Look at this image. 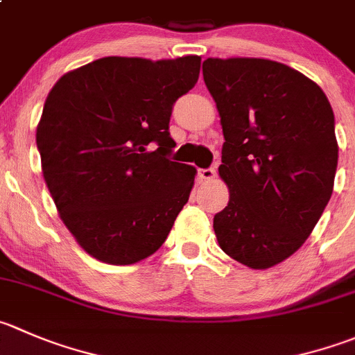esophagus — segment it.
I'll return each instance as SVG.
<instances>
[{
    "label": "esophagus",
    "instance_id": "esophagus-1",
    "mask_svg": "<svg viewBox=\"0 0 355 355\" xmlns=\"http://www.w3.org/2000/svg\"><path fill=\"white\" fill-rule=\"evenodd\" d=\"M215 175H216L215 168H201V170H199V177H201V180H206V182L213 180Z\"/></svg>",
    "mask_w": 355,
    "mask_h": 355
}]
</instances>
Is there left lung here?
I'll return each mask as SVG.
<instances>
[{"instance_id":"obj_1","label":"left lung","mask_w":355,"mask_h":355,"mask_svg":"<svg viewBox=\"0 0 355 355\" xmlns=\"http://www.w3.org/2000/svg\"><path fill=\"white\" fill-rule=\"evenodd\" d=\"M202 78L223 130L220 177L229 205L213 218L220 248L251 269L286 260L311 236L333 192L338 144L324 92L265 58H206Z\"/></svg>"}]
</instances>
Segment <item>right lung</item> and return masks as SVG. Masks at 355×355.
<instances>
[{"label": "right lung", "instance_id": "add662e5", "mask_svg": "<svg viewBox=\"0 0 355 355\" xmlns=\"http://www.w3.org/2000/svg\"><path fill=\"white\" fill-rule=\"evenodd\" d=\"M201 57H104L62 76L36 130L43 177L83 250L130 265L166 241L196 168L168 159L173 104L194 88Z\"/></svg>", "mask_w": 355, "mask_h": 355}]
</instances>
